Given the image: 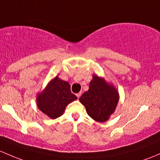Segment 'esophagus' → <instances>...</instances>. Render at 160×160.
<instances>
[{
	"label": "esophagus",
	"mask_w": 160,
	"mask_h": 160,
	"mask_svg": "<svg viewBox=\"0 0 160 160\" xmlns=\"http://www.w3.org/2000/svg\"><path fill=\"white\" fill-rule=\"evenodd\" d=\"M80 96H81V93H77V98H80Z\"/></svg>",
	"instance_id": "obj_1"
}]
</instances>
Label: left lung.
<instances>
[{"instance_id": "left-lung-1", "label": "left lung", "mask_w": 160, "mask_h": 160, "mask_svg": "<svg viewBox=\"0 0 160 160\" xmlns=\"http://www.w3.org/2000/svg\"><path fill=\"white\" fill-rule=\"evenodd\" d=\"M120 94L112 83L103 77L93 75L89 90L79 99L85 107L87 114L97 122H106L115 112Z\"/></svg>"}]
</instances>
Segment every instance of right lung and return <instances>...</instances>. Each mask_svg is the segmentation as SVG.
Returning <instances> with one entry per match:
<instances>
[{
	"mask_svg": "<svg viewBox=\"0 0 160 160\" xmlns=\"http://www.w3.org/2000/svg\"><path fill=\"white\" fill-rule=\"evenodd\" d=\"M77 99L71 93L70 83L57 76L37 94L36 101L39 110L53 120L63 115L67 106Z\"/></svg>",
	"mask_w": 160,
	"mask_h": 160,
	"instance_id": "obj_1",
	"label": "right lung"
}]
</instances>
